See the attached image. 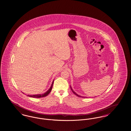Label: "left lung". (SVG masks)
<instances>
[{"label": "left lung", "instance_id": "1", "mask_svg": "<svg viewBox=\"0 0 131 131\" xmlns=\"http://www.w3.org/2000/svg\"><path fill=\"white\" fill-rule=\"evenodd\" d=\"M70 87H71V86H70ZM71 90H72V92H73V94H75V95H77V96H79V97H82V96H80V95H79V94H77V93H75V92H74V91H73V89H72V88H71Z\"/></svg>", "mask_w": 131, "mask_h": 131}]
</instances>
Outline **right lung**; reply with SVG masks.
<instances>
[{"label":"right lung","mask_w":131,"mask_h":131,"mask_svg":"<svg viewBox=\"0 0 131 131\" xmlns=\"http://www.w3.org/2000/svg\"><path fill=\"white\" fill-rule=\"evenodd\" d=\"M53 81H54V80L52 81V84L51 87L50 88V89H49L47 92H45L44 94H34V95H29V94H28V95H27V96H29V97H33V98H40V97H44V96H47L48 94H49V93L51 92V91L52 90Z\"/></svg>","instance_id":"right-lung-1"}]
</instances>
